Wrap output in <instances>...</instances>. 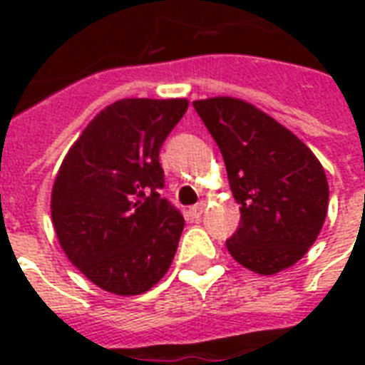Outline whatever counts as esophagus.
<instances>
[{
	"label": "esophagus",
	"instance_id": "1",
	"mask_svg": "<svg viewBox=\"0 0 365 365\" xmlns=\"http://www.w3.org/2000/svg\"><path fill=\"white\" fill-rule=\"evenodd\" d=\"M205 208H206V202H199V205H195L193 208H189V212H187L189 220H191V222H197V220L202 216Z\"/></svg>",
	"mask_w": 365,
	"mask_h": 365
}]
</instances>
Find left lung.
I'll return each instance as SVG.
<instances>
[{"mask_svg": "<svg viewBox=\"0 0 365 365\" xmlns=\"http://www.w3.org/2000/svg\"><path fill=\"white\" fill-rule=\"evenodd\" d=\"M225 160L240 225L229 254L257 274L295 265L322 231L329 187L311 149L250 102L231 96L195 100Z\"/></svg>", "mask_w": 365, "mask_h": 365, "instance_id": "left-lung-1", "label": "left lung"}]
</instances>
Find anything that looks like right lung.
Wrapping results in <instances>:
<instances>
[{"label": "right lung", "instance_id": "right-lung-1", "mask_svg": "<svg viewBox=\"0 0 365 365\" xmlns=\"http://www.w3.org/2000/svg\"><path fill=\"white\" fill-rule=\"evenodd\" d=\"M185 98H123L102 110L66 153L51 195L68 259L115 295L148 292L170 269L182 214L159 195V151Z\"/></svg>", "mask_w": 365, "mask_h": 365}]
</instances>
